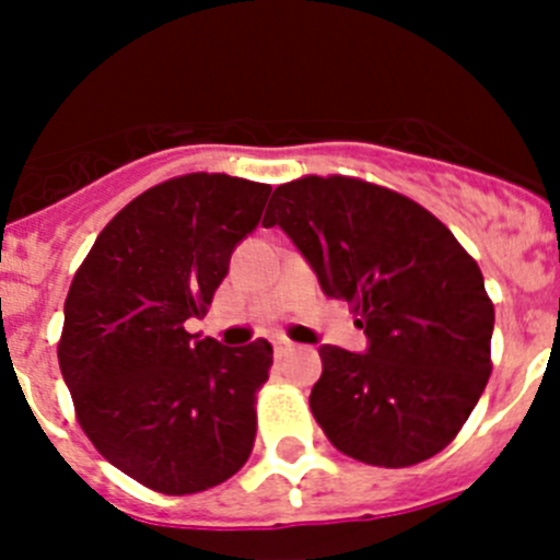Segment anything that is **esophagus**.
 <instances>
[{
  "label": "esophagus",
  "instance_id": "34e87169",
  "mask_svg": "<svg viewBox=\"0 0 560 560\" xmlns=\"http://www.w3.org/2000/svg\"><path fill=\"white\" fill-rule=\"evenodd\" d=\"M273 352H276V358H281V354H284V352H290V343H287V341H273Z\"/></svg>",
  "mask_w": 560,
  "mask_h": 560
}]
</instances>
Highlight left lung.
<instances>
[{
  "mask_svg": "<svg viewBox=\"0 0 560 560\" xmlns=\"http://www.w3.org/2000/svg\"><path fill=\"white\" fill-rule=\"evenodd\" d=\"M273 224L369 338L365 354L319 347L308 404L332 447L385 468L442 453L493 369L495 314L479 265L431 211L347 175L276 186L262 228Z\"/></svg>",
  "mask_w": 560,
  "mask_h": 560,
  "instance_id": "8db88e82",
  "label": "left lung"
}]
</instances>
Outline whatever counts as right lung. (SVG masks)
<instances>
[{
	"label": "right lung",
	"mask_w": 560,
	"mask_h": 560,
	"mask_svg": "<svg viewBox=\"0 0 560 560\" xmlns=\"http://www.w3.org/2000/svg\"><path fill=\"white\" fill-rule=\"evenodd\" d=\"M268 184L189 173L151 186L97 235L65 301L59 369L107 463L167 495L233 477L257 433L273 347L186 332L262 217Z\"/></svg>",
	"instance_id": "obj_1"
}]
</instances>
